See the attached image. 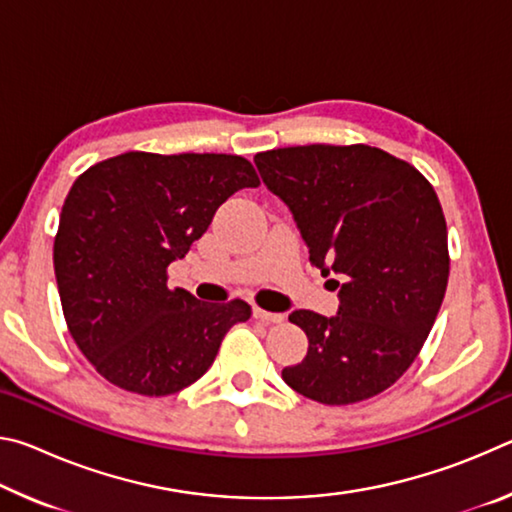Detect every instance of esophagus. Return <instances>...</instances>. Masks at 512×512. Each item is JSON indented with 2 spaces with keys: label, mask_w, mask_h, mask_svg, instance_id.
Wrapping results in <instances>:
<instances>
[{
  "label": "esophagus",
  "mask_w": 512,
  "mask_h": 512,
  "mask_svg": "<svg viewBox=\"0 0 512 512\" xmlns=\"http://www.w3.org/2000/svg\"><path fill=\"white\" fill-rule=\"evenodd\" d=\"M253 316L257 318V320H262V323H282V314H273V311H264V309H259V307H255L253 309Z\"/></svg>",
  "instance_id": "34e87169"
}]
</instances>
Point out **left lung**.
<instances>
[{"label": "left lung", "instance_id": "left-lung-1", "mask_svg": "<svg viewBox=\"0 0 512 512\" xmlns=\"http://www.w3.org/2000/svg\"><path fill=\"white\" fill-rule=\"evenodd\" d=\"M268 192L289 207L311 266L336 273L339 311L289 314L309 339L282 379L309 400L375 397L418 357L443 305L449 255L443 207L409 162L375 146L309 144L255 155Z\"/></svg>", "mask_w": 512, "mask_h": 512}]
</instances>
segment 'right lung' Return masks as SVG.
<instances>
[{
	"label": "right lung",
	"mask_w": 512,
	"mask_h": 512,
	"mask_svg": "<svg viewBox=\"0 0 512 512\" xmlns=\"http://www.w3.org/2000/svg\"><path fill=\"white\" fill-rule=\"evenodd\" d=\"M259 178L223 153L131 151L94 164L69 189L54 271L69 334L101 377L124 391H183L214 363L223 336L250 318L244 300L201 302L167 287L228 198Z\"/></svg>",
	"instance_id": "add662e5"
}]
</instances>
